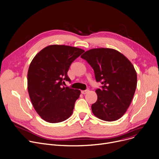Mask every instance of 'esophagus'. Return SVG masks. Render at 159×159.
Segmentation results:
<instances>
[{"label": "esophagus", "mask_w": 159, "mask_h": 159, "mask_svg": "<svg viewBox=\"0 0 159 159\" xmlns=\"http://www.w3.org/2000/svg\"><path fill=\"white\" fill-rule=\"evenodd\" d=\"M89 92V90L88 89H86V90H82V91H81V93L82 94H86L87 93H88Z\"/></svg>", "instance_id": "obj_1"}]
</instances>
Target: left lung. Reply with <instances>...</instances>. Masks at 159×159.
Instances as JSON below:
<instances>
[{"label":"left lung","instance_id":"1","mask_svg":"<svg viewBox=\"0 0 159 159\" xmlns=\"http://www.w3.org/2000/svg\"><path fill=\"white\" fill-rule=\"evenodd\" d=\"M81 57L93 68L101 88L92 104V112L99 119L113 121L123 116L132 100L137 87V73L130 61L112 48H94Z\"/></svg>","mask_w":159,"mask_h":159}]
</instances>
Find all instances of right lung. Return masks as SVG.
I'll return each instance as SVG.
<instances>
[{
	"label": "right lung",
	"instance_id": "right-lung-1",
	"mask_svg": "<svg viewBox=\"0 0 159 159\" xmlns=\"http://www.w3.org/2000/svg\"><path fill=\"white\" fill-rule=\"evenodd\" d=\"M84 52L76 47L53 45L42 49L32 61L27 73L28 92L34 109L45 121L59 123L72 114L80 91L63 84L71 82L67 72Z\"/></svg>",
	"mask_w": 159,
	"mask_h": 159
}]
</instances>
